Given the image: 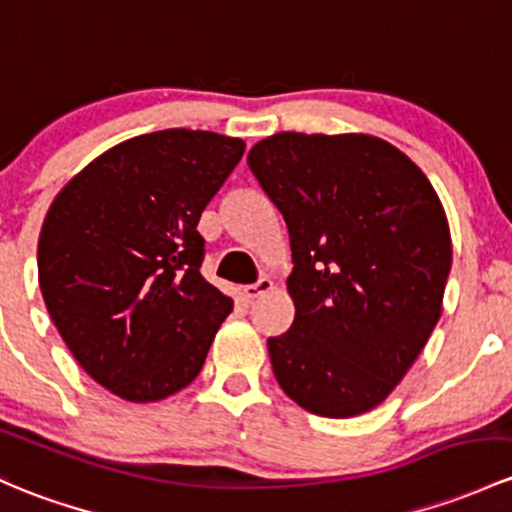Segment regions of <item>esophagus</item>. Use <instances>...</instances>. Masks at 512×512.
Wrapping results in <instances>:
<instances>
[{"instance_id":"esophagus-1","label":"esophagus","mask_w":512,"mask_h":512,"mask_svg":"<svg viewBox=\"0 0 512 512\" xmlns=\"http://www.w3.org/2000/svg\"><path fill=\"white\" fill-rule=\"evenodd\" d=\"M272 289H274L272 279L270 277H262L260 282L247 284V287H242V294H245V299H257V297H262V294L272 292Z\"/></svg>"}]
</instances>
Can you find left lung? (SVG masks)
<instances>
[{
  "instance_id": "1",
  "label": "left lung",
  "mask_w": 512,
  "mask_h": 512,
  "mask_svg": "<svg viewBox=\"0 0 512 512\" xmlns=\"http://www.w3.org/2000/svg\"><path fill=\"white\" fill-rule=\"evenodd\" d=\"M284 215L294 324L270 338L279 387L319 417L375 410L441 316L444 206L414 161L370 134L279 132L247 154Z\"/></svg>"
}]
</instances>
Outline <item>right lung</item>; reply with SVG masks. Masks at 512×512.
<instances>
[{
  "instance_id": "obj_1",
  "label": "right lung",
  "mask_w": 512,
  "mask_h": 512,
  "mask_svg": "<svg viewBox=\"0 0 512 512\" xmlns=\"http://www.w3.org/2000/svg\"><path fill=\"white\" fill-rule=\"evenodd\" d=\"M245 154L203 129H161L90 161L39 235V284L68 351L127 402L196 380L233 299L201 274V213Z\"/></svg>"
}]
</instances>
